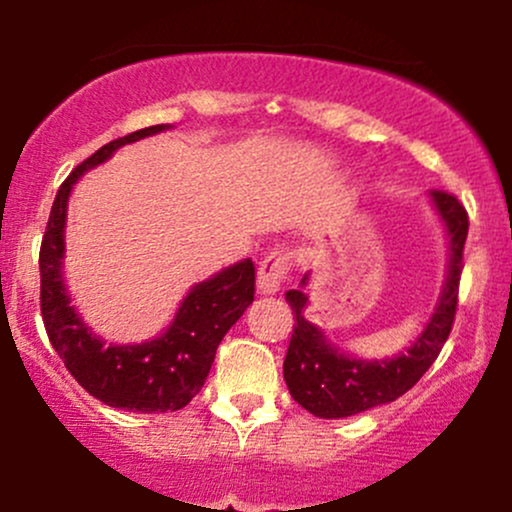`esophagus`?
Segmentation results:
<instances>
[{
    "instance_id": "obj_1",
    "label": "esophagus",
    "mask_w": 512,
    "mask_h": 512,
    "mask_svg": "<svg viewBox=\"0 0 512 512\" xmlns=\"http://www.w3.org/2000/svg\"><path fill=\"white\" fill-rule=\"evenodd\" d=\"M293 255L286 248H274L272 252L264 255L257 269V291L262 295H272L281 288V281L291 272Z\"/></svg>"
}]
</instances>
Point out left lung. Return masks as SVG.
<instances>
[{
  "instance_id": "left-lung-1",
  "label": "left lung",
  "mask_w": 512,
  "mask_h": 512,
  "mask_svg": "<svg viewBox=\"0 0 512 512\" xmlns=\"http://www.w3.org/2000/svg\"><path fill=\"white\" fill-rule=\"evenodd\" d=\"M432 200L451 236V267H448L439 307L415 346L405 353L379 362L355 360V357L338 353L322 331L303 317L307 295L298 288L286 293V303L291 305L295 324L286 360H283V379L295 403L303 405L312 415L338 420V417L365 412L374 405L391 403L408 393L439 357L453 329L455 310H458V286L470 221H467L463 202L446 190H432ZM305 281L307 276H303V286Z\"/></svg>"
}]
</instances>
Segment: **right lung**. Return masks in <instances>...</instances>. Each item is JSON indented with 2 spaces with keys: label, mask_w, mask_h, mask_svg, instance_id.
Segmentation results:
<instances>
[{
  "label": "right lung",
  "mask_w": 512,
  "mask_h": 512,
  "mask_svg": "<svg viewBox=\"0 0 512 512\" xmlns=\"http://www.w3.org/2000/svg\"><path fill=\"white\" fill-rule=\"evenodd\" d=\"M169 126H150L116 138L80 162L54 197L40 245V310L49 343L64 360L71 377L90 396L112 408L131 412H174L186 408L205 386L214 355L226 331L255 300V264L243 260L212 279L197 283L174 324L155 341L140 346H104L102 338L80 322L69 305L61 257H64L66 202L73 183L92 166L112 157L133 140L155 135Z\"/></svg>",
  "instance_id": "add662e5"
}]
</instances>
